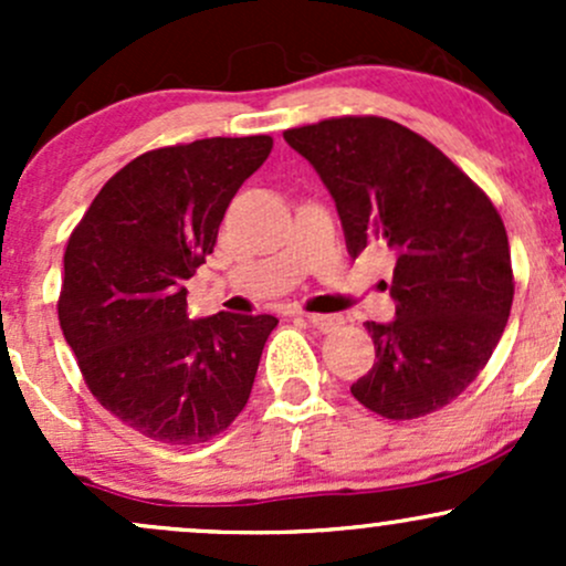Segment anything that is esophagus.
I'll return each instance as SVG.
<instances>
[{
    "instance_id": "esophagus-1",
    "label": "esophagus",
    "mask_w": 566,
    "mask_h": 566,
    "mask_svg": "<svg viewBox=\"0 0 566 566\" xmlns=\"http://www.w3.org/2000/svg\"><path fill=\"white\" fill-rule=\"evenodd\" d=\"M305 322L311 324L314 329H319V333H333V329H337L343 324L340 316H329V314H301Z\"/></svg>"
}]
</instances>
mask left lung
<instances>
[{
  "instance_id": "obj_1",
  "label": "left lung",
  "mask_w": 566,
  "mask_h": 566,
  "mask_svg": "<svg viewBox=\"0 0 566 566\" xmlns=\"http://www.w3.org/2000/svg\"><path fill=\"white\" fill-rule=\"evenodd\" d=\"M333 193L346 247L396 252V319L367 322L375 365L350 386L388 420L437 412L476 380L513 303L509 233L495 205L423 135L382 116L284 129Z\"/></svg>"
}]
</instances>
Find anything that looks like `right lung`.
<instances>
[{
  "label": "right lung",
  "mask_w": 566,
  "mask_h": 566,
  "mask_svg": "<svg viewBox=\"0 0 566 566\" xmlns=\"http://www.w3.org/2000/svg\"><path fill=\"white\" fill-rule=\"evenodd\" d=\"M271 148L269 135H250L140 154L71 231L57 297L63 337L95 399L143 437L201 444L250 399L279 319L229 311L191 319L184 282Z\"/></svg>",
  "instance_id": "add662e5"
}]
</instances>
